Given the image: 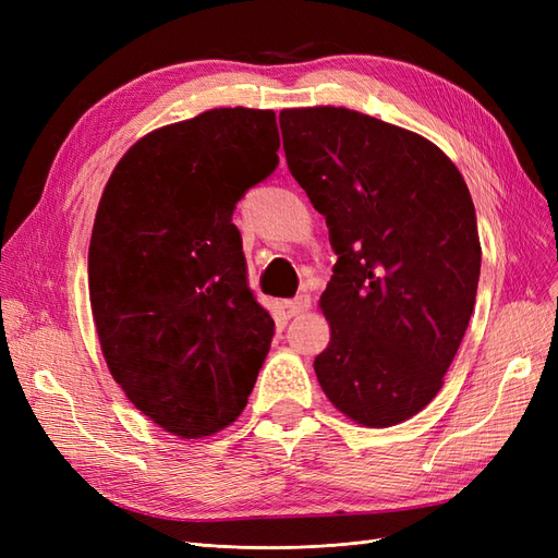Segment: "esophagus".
Segmentation results:
<instances>
[{
	"label": "esophagus",
	"instance_id": "1",
	"mask_svg": "<svg viewBox=\"0 0 558 558\" xmlns=\"http://www.w3.org/2000/svg\"><path fill=\"white\" fill-rule=\"evenodd\" d=\"M310 305H312V298H310L307 293H300L298 298H293V300L289 302V314H291V316L305 314V312L310 310Z\"/></svg>",
	"mask_w": 558,
	"mask_h": 558
}]
</instances>
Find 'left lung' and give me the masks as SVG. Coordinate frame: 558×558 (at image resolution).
<instances>
[{
  "label": "left lung",
  "instance_id": "1",
  "mask_svg": "<svg viewBox=\"0 0 558 558\" xmlns=\"http://www.w3.org/2000/svg\"><path fill=\"white\" fill-rule=\"evenodd\" d=\"M283 154L337 253L314 369L337 410L396 426L437 396L475 310L477 214L456 165L418 134L342 107L283 109Z\"/></svg>",
  "mask_w": 558,
  "mask_h": 558
}]
</instances>
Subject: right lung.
<instances>
[{
	"label": "right lung",
	"mask_w": 558,
	"mask_h": 558,
	"mask_svg": "<svg viewBox=\"0 0 558 558\" xmlns=\"http://www.w3.org/2000/svg\"><path fill=\"white\" fill-rule=\"evenodd\" d=\"M277 150L275 111L211 109L142 137L99 199L88 283L105 361L134 408L185 440L242 414L272 344L232 214Z\"/></svg>",
	"instance_id": "right-lung-1"
}]
</instances>
